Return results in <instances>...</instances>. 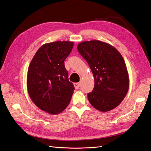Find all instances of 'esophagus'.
Instances as JSON below:
<instances>
[{
    "label": "esophagus",
    "instance_id": "34e87169",
    "mask_svg": "<svg viewBox=\"0 0 151 151\" xmlns=\"http://www.w3.org/2000/svg\"><path fill=\"white\" fill-rule=\"evenodd\" d=\"M81 84L80 82H77V83H74V86H75V88L76 89H78L80 88V86H81Z\"/></svg>",
    "mask_w": 151,
    "mask_h": 151
}]
</instances>
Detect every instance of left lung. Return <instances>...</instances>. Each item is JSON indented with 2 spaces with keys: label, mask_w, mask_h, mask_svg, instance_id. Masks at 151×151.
I'll list each match as a JSON object with an SVG mask.
<instances>
[{
  "label": "left lung",
  "mask_w": 151,
  "mask_h": 151,
  "mask_svg": "<svg viewBox=\"0 0 151 151\" xmlns=\"http://www.w3.org/2000/svg\"><path fill=\"white\" fill-rule=\"evenodd\" d=\"M77 49L94 77V88L88 94L89 102L102 112L113 110L123 101L129 88L123 56L114 47L99 40L82 41Z\"/></svg>",
  "instance_id": "1"
}]
</instances>
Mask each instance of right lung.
Here are the masks:
<instances>
[{
  "instance_id": "1",
  "label": "right lung",
  "mask_w": 151,
  "mask_h": 151,
  "mask_svg": "<svg viewBox=\"0 0 151 151\" xmlns=\"http://www.w3.org/2000/svg\"><path fill=\"white\" fill-rule=\"evenodd\" d=\"M72 41L43 45L28 67L27 86L31 100L41 110L56 115L69 105L75 90L64 61L71 52Z\"/></svg>"
}]
</instances>
